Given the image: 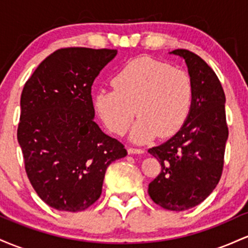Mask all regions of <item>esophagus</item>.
I'll return each instance as SVG.
<instances>
[{"instance_id": "1", "label": "esophagus", "mask_w": 248, "mask_h": 248, "mask_svg": "<svg viewBox=\"0 0 248 248\" xmlns=\"http://www.w3.org/2000/svg\"><path fill=\"white\" fill-rule=\"evenodd\" d=\"M127 152H129L130 155H132V154L140 155V154H144V150L143 149H137V147H127Z\"/></svg>"}]
</instances>
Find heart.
<instances>
[{"label":"heart","mask_w":248,"mask_h":248,"mask_svg":"<svg viewBox=\"0 0 248 248\" xmlns=\"http://www.w3.org/2000/svg\"><path fill=\"white\" fill-rule=\"evenodd\" d=\"M113 90L99 91L94 108L111 132L123 136L136 113L132 140L145 143L155 136L169 137L184 124L193 101L187 72L151 57H138L112 79Z\"/></svg>","instance_id":"1"}]
</instances>
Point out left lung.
<instances>
[{
  "mask_svg": "<svg viewBox=\"0 0 248 248\" xmlns=\"http://www.w3.org/2000/svg\"><path fill=\"white\" fill-rule=\"evenodd\" d=\"M172 54L185 60L193 83V101L182 129L159 146L149 149L161 171L149 184V194L169 211L192 208L212 193L224 169L229 126L225 93L216 72L186 49Z\"/></svg>",
  "mask_w": 248,
  "mask_h": 248,
  "instance_id": "obj_1",
  "label": "left lung"
}]
</instances>
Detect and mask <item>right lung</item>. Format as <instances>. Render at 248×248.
Segmentation results:
<instances>
[{"instance_id":"add662e5","label":"right lung","mask_w":248,"mask_h":248,"mask_svg":"<svg viewBox=\"0 0 248 248\" xmlns=\"http://www.w3.org/2000/svg\"><path fill=\"white\" fill-rule=\"evenodd\" d=\"M115 49L62 48L24 84L17 139L36 193L58 211L87 210L102 194L105 171L127 155L93 121L91 87Z\"/></svg>"}]
</instances>
